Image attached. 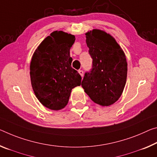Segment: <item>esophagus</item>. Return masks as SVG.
Returning <instances> with one entry per match:
<instances>
[{
    "mask_svg": "<svg viewBox=\"0 0 157 157\" xmlns=\"http://www.w3.org/2000/svg\"><path fill=\"white\" fill-rule=\"evenodd\" d=\"M78 73H79V75H80L82 76V78H83V76H84V71H82V70H79Z\"/></svg>",
    "mask_w": 157,
    "mask_h": 157,
    "instance_id": "34e87169",
    "label": "esophagus"
}]
</instances>
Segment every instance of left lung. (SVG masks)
I'll list each match as a JSON object with an SVG mask.
<instances>
[{
	"label": "left lung",
	"mask_w": 157,
	"mask_h": 157,
	"mask_svg": "<svg viewBox=\"0 0 157 157\" xmlns=\"http://www.w3.org/2000/svg\"><path fill=\"white\" fill-rule=\"evenodd\" d=\"M90 71L86 72L82 86L94 103L109 106L122 94L127 77V63L120 46L110 34L94 29L86 33Z\"/></svg>",
	"instance_id": "left-lung-1"
}]
</instances>
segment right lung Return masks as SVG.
<instances>
[{"label": "right lung", "instance_id": "add662e5", "mask_svg": "<svg viewBox=\"0 0 157 157\" xmlns=\"http://www.w3.org/2000/svg\"><path fill=\"white\" fill-rule=\"evenodd\" d=\"M75 38L63 31H54L34 52L30 66L31 85L35 95L46 108H63L71 91L81 84L82 77L72 68L70 49Z\"/></svg>", "mask_w": 157, "mask_h": 157}]
</instances>
